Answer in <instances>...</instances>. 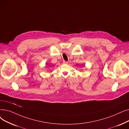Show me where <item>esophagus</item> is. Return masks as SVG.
<instances>
[{
    "label": "esophagus",
    "instance_id": "1",
    "mask_svg": "<svg viewBox=\"0 0 129 129\" xmlns=\"http://www.w3.org/2000/svg\"><path fill=\"white\" fill-rule=\"evenodd\" d=\"M63 64H68L69 62H68V61H67L64 60V61H63Z\"/></svg>",
    "mask_w": 129,
    "mask_h": 129
}]
</instances>
